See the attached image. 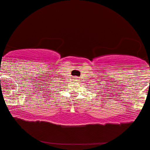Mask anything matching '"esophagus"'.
<instances>
[{"mask_svg":"<svg viewBox=\"0 0 150 150\" xmlns=\"http://www.w3.org/2000/svg\"><path fill=\"white\" fill-rule=\"evenodd\" d=\"M73 80L75 81V82H76V81H79V78L77 77V76H74L73 77Z\"/></svg>","mask_w":150,"mask_h":150,"instance_id":"34e87169","label":"esophagus"}]
</instances>
